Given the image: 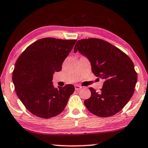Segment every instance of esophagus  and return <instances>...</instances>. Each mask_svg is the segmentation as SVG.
Wrapping results in <instances>:
<instances>
[{"mask_svg":"<svg viewBox=\"0 0 148 148\" xmlns=\"http://www.w3.org/2000/svg\"><path fill=\"white\" fill-rule=\"evenodd\" d=\"M81 88H82V86H80L79 85L75 86V90H80Z\"/></svg>","mask_w":148,"mask_h":148,"instance_id":"1","label":"esophagus"}]
</instances>
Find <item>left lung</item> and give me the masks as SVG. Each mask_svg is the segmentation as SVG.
<instances>
[{"label": "left lung", "mask_w": 148, "mask_h": 148, "mask_svg": "<svg viewBox=\"0 0 148 148\" xmlns=\"http://www.w3.org/2000/svg\"><path fill=\"white\" fill-rule=\"evenodd\" d=\"M77 51L88 59L93 73L105 80L99 92L90 88L91 97L84 101L86 108L102 118L116 114L135 91L137 75L133 61L111 43L95 38L79 40L74 47Z\"/></svg>", "instance_id": "obj_1"}]
</instances>
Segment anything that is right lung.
<instances>
[{
  "instance_id": "add662e5",
  "label": "right lung",
  "mask_w": 148,
  "mask_h": 148,
  "mask_svg": "<svg viewBox=\"0 0 148 148\" xmlns=\"http://www.w3.org/2000/svg\"><path fill=\"white\" fill-rule=\"evenodd\" d=\"M77 40L43 38L30 45L15 64L13 82L23 105L42 118L56 116L64 110L75 91L72 84L55 88L53 75L62 64Z\"/></svg>"
}]
</instances>
